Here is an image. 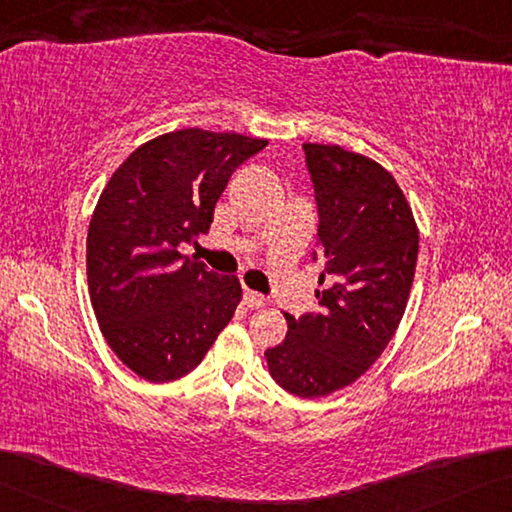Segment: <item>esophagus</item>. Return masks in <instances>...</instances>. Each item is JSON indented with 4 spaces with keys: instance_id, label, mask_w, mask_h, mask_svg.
Wrapping results in <instances>:
<instances>
[{
    "instance_id": "esophagus-1",
    "label": "esophagus",
    "mask_w": 512,
    "mask_h": 512,
    "mask_svg": "<svg viewBox=\"0 0 512 512\" xmlns=\"http://www.w3.org/2000/svg\"><path fill=\"white\" fill-rule=\"evenodd\" d=\"M245 304L249 306V309H261V306L265 304V297L261 293H256V290H245Z\"/></svg>"
}]
</instances>
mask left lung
I'll return each mask as SVG.
<instances>
[{
    "mask_svg": "<svg viewBox=\"0 0 512 512\" xmlns=\"http://www.w3.org/2000/svg\"><path fill=\"white\" fill-rule=\"evenodd\" d=\"M318 203L320 311L286 313V341L265 350L279 387L322 398L359 380L403 320L419 256V226L382 164L336 144H304Z\"/></svg>",
    "mask_w": 512,
    "mask_h": 512,
    "instance_id": "8db88e82",
    "label": "left lung"
}]
</instances>
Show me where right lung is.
<instances>
[{
	"mask_svg": "<svg viewBox=\"0 0 512 512\" xmlns=\"http://www.w3.org/2000/svg\"><path fill=\"white\" fill-rule=\"evenodd\" d=\"M267 139L187 128L128 155L93 210L86 279L100 332L132 373L174 382L194 371L242 300L238 277L180 254L212 224L235 169Z\"/></svg>",
	"mask_w": 512,
	"mask_h": 512,
	"instance_id": "1",
	"label": "right lung"
}]
</instances>
